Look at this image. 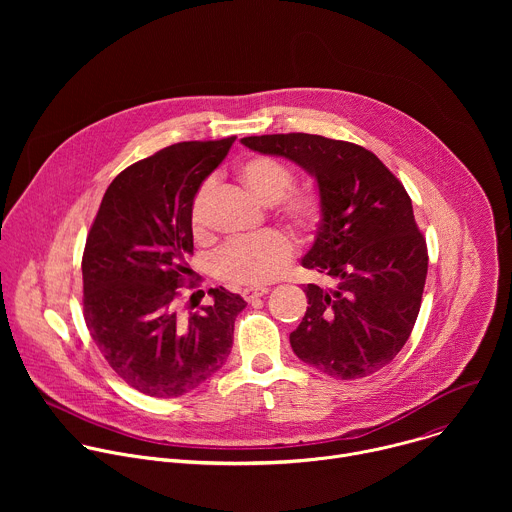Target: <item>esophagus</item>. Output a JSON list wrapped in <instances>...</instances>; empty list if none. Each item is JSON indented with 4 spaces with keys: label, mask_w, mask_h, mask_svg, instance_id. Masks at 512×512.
I'll list each match as a JSON object with an SVG mask.
<instances>
[{
    "label": "esophagus",
    "mask_w": 512,
    "mask_h": 512,
    "mask_svg": "<svg viewBox=\"0 0 512 512\" xmlns=\"http://www.w3.org/2000/svg\"><path fill=\"white\" fill-rule=\"evenodd\" d=\"M265 294H269V287H245L243 289V298L247 302H253V300H257V298H261Z\"/></svg>",
    "instance_id": "1"
}]
</instances>
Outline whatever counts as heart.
Returning <instances> with one entry per match:
<instances>
[{
	"mask_svg": "<svg viewBox=\"0 0 512 512\" xmlns=\"http://www.w3.org/2000/svg\"><path fill=\"white\" fill-rule=\"evenodd\" d=\"M237 178L259 202H277L281 218L294 229L308 233L320 223V194L314 188L289 190L294 184V176L277 160L265 156L247 158L237 166ZM210 190L212 184L204 182L192 200L190 218L194 231L202 229ZM291 255H294V245L283 233L265 231L251 239L231 241L216 253L214 265L218 275L227 281L257 285L273 279L287 265Z\"/></svg>",
	"mask_w": 512,
	"mask_h": 512,
	"instance_id": "heart-1",
	"label": "heart"
}]
</instances>
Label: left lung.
<instances>
[{"mask_svg": "<svg viewBox=\"0 0 512 512\" xmlns=\"http://www.w3.org/2000/svg\"><path fill=\"white\" fill-rule=\"evenodd\" d=\"M241 143L304 168L322 198L302 265L330 285H304L310 306L289 334L291 348L342 381L377 373L407 342L427 275V247L409 194L356 143L310 133L251 135Z\"/></svg>", "mask_w": 512, "mask_h": 512, "instance_id": "8db88e82", "label": "left lung"}]
</instances>
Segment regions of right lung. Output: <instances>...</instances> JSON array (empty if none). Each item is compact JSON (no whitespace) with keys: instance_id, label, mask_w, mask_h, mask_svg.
<instances>
[{"instance_id":"obj_1","label":"right lung","mask_w":512,"mask_h":512,"mask_svg":"<svg viewBox=\"0 0 512 512\" xmlns=\"http://www.w3.org/2000/svg\"><path fill=\"white\" fill-rule=\"evenodd\" d=\"M237 137L182 141L125 168L107 188L83 253L87 328L109 367L143 395L180 397L227 362L247 302L225 287L182 316L192 200Z\"/></svg>"}]
</instances>
